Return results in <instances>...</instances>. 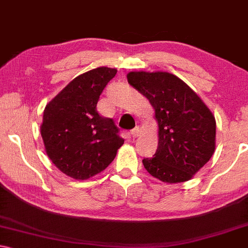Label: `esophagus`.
I'll return each mask as SVG.
<instances>
[{
    "label": "esophagus",
    "instance_id": "1",
    "mask_svg": "<svg viewBox=\"0 0 248 248\" xmlns=\"http://www.w3.org/2000/svg\"><path fill=\"white\" fill-rule=\"evenodd\" d=\"M140 133H141V130H140V127H134L133 130H131V136H132L133 138H137V137H139Z\"/></svg>",
    "mask_w": 248,
    "mask_h": 248
}]
</instances>
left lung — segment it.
<instances>
[{
  "label": "left lung",
  "mask_w": 248,
  "mask_h": 248,
  "mask_svg": "<svg viewBox=\"0 0 248 248\" xmlns=\"http://www.w3.org/2000/svg\"><path fill=\"white\" fill-rule=\"evenodd\" d=\"M131 86L155 109L158 146L142 164L164 183L189 180L210 160L215 151L216 122L193 91L168 72L134 71L127 75Z\"/></svg>",
  "instance_id": "8db88e82"
}]
</instances>
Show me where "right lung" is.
Wrapping results in <instances>:
<instances>
[{"mask_svg":"<svg viewBox=\"0 0 248 248\" xmlns=\"http://www.w3.org/2000/svg\"><path fill=\"white\" fill-rule=\"evenodd\" d=\"M116 73L106 66L82 73L46 106L41 125L46 153L66 176L84 180L101 172L124 143L115 122L96 110Z\"/></svg>","mask_w":248,"mask_h":248,"instance_id":"right-lung-1","label":"right lung"}]
</instances>
